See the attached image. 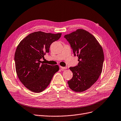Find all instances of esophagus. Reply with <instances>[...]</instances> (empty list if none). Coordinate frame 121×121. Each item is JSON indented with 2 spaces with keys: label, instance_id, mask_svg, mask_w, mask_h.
Masks as SVG:
<instances>
[{
  "label": "esophagus",
  "instance_id": "obj_1",
  "mask_svg": "<svg viewBox=\"0 0 121 121\" xmlns=\"http://www.w3.org/2000/svg\"><path fill=\"white\" fill-rule=\"evenodd\" d=\"M60 68H61V70H63V69H67V67H63L60 66Z\"/></svg>",
  "mask_w": 121,
  "mask_h": 121
}]
</instances>
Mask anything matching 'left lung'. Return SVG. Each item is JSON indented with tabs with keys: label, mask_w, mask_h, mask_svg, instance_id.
<instances>
[{
	"label": "left lung",
	"mask_w": 121,
	"mask_h": 121,
	"mask_svg": "<svg viewBox=\"0 0 121 121\" xmlns=\"http://www.w3.org/2000/svg\"><path fill=\"white\" fill-rule=\"evenodd\" d=\"M70 44L74 56H78V65L69 69L73 73L68 81L69 87L81 92L91 87L102 72L104 62L103 48L97 39L88 31L79 29L64 37Z\"/></svg>",
	"instance_id": "obj_1"
}]
</instances>
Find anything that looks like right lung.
<instances>
[{"instance_id": "1", "label": "right lung", "mask_w": 121, "mask_h": 121, "mask_svg": "<svg viewBox=\"0 0 121 121\" xmlns=\"http://www.w3.org/2000/svg\"><path fill=\"white\" fill-rule=\"evenodd\" d=\"M61 35L35 32L24 38L17 47L14 57L17 74L23 85L32 92L43 91L59 71L58 65L41 64L40 60Z\"/></svg>"}]
</instances>
